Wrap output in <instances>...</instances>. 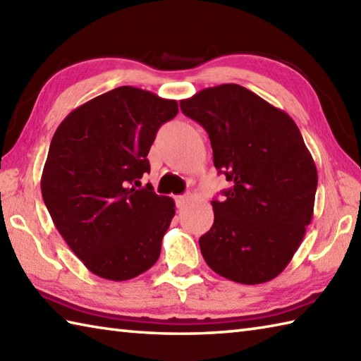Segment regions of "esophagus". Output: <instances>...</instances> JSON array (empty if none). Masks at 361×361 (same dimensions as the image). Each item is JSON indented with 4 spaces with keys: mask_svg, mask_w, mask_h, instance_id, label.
Wrapping results in <instances>:
<instances>
[{
    "mask_svg": "<svg viewBox=\"0 0 361 361\" xmlns=\"http://www.w3.org/2000/svg\"><path fill=\"white\" fill-rule=\"evenodd\" d=\"M190 199V197L189 195H176L175 197V203H176V207H178V208H183V207H185V204L188 203V200Z\"/></svg>",
    "mask_w": 361,
    "mask_h": 361,
    "instance_id": "esophagus-1",
    "label": "esophagus"
}]
</instances>
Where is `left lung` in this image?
Wrapping results in <instances>:
<instances>
[{"instance_id": "obj_1", "label": "left lung", "mask_w": 361, "mask_h": 361, "mask_svg": "<svg viewBox=\"0 0 361 361\" xmlns=\"http://www.w3.org/2000/svg\"><path fill=\"white\" fill-rule=\"evenodd\" d=\"M207 130L219 173L231 183L213 200L214 224L200 250L216 274L266 283L285 269L313 217L317 171L285 111L239 84H221L180 102Z\"/></svg>"}]
</instances>
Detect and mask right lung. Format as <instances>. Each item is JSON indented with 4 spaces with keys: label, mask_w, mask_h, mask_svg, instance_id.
Wrapping results in <instances>:
<instances>
[{
    "label": "right lung",
    "mask_w": 361,
    "mask_h": 361,
    "mask_svg": "<svg viewBox=\"0 0 361 361\" xmlns=\"http://www.w3.org/2000/svg\"><path fill=\"white\" fill-rule=\"evenodd\" d=\"M175 100L122 86L70 112L49 144L42 197L63 241L98 277L123 281L157 263L175 216L171 197L152 185L147 154Z\"/></svg>",
    "instance_id": "add662e5"
}]
</instances>
